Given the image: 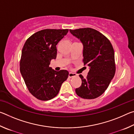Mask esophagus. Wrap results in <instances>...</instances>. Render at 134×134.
I'll list each match as a JSON object with an SVG mask.
<instances>
[{
  "label": "esophagus",
  "mask_w": 134,
  "mask_h": 134,
  "mask_svg": "<svg viewBox=\"0 0 134 134\" xmlns=\"http://www.w3.org/2000/svg\"><path fill=\"white\" fill-rule=\"evenodd\" d=\"M77 74L75 73H73V72H69V77L70 78H71L72 77H74V76H76Z\"/></svg>",
  "instance_id": "1"
}]
</instances>
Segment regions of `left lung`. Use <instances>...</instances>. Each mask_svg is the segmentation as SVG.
Returning a JSON list of instances; mask_svg holds the SVG:
<instances>
[{"instance_id":"left-lung-1","label":"left lung","mask_w":134,"mask_h":134,"mask_svg":"<svg viewBox=\"0 0 134 134\" xmlns=\"http://www.w3.org/2000/svg\"><path fill=\"white\" fill-rule=\"evenodd\" d=\"M70 32L82 42L83 62L90 68L86 78L79 75L82 83L76 89V94L85 99L97 98L105 92L115 76L116 65L112 45L96 29L85 28L70 29Z\"/></svg>"}]
</instances>
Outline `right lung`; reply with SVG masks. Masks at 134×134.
<instances>
[{
  "mask_svg": "<svg viewBox=\"0 0 134 134\" xmlns=\"http://www.w3.org/2000/svg\"><path fill=\"white\" fill-rule=\"evenodd\" d=\"M68 32V29H42L32 35L24 44L20 71L29 92L40 100L55 97L69 76L67 70L56 71L49 67L52 59L56 58V45Z\"/></svg>",
  "mask_w": 134,
  "mask_h": 134,
  "instance_id": "1",
  "label": "right lung"
}]
</instances>
